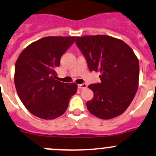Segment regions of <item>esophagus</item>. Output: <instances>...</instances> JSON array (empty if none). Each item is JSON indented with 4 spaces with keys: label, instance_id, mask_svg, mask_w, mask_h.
Returning a JSON list of instances; mask_svg holds the SVG:
<instances>
[{
    "label": "esophagus",
    "instance_id": "esophagus-1",
    "mask_svg": "<svg viewBox=\"0 0 156 156\" xmlns=\"http://www.w3.org/2000/svg\"><path fill=\"white\" fill-rule=\"evenodd\" d=\"M87 87V83H82V84H78V88L79 90H83V89H86Z\"/></svg>",
    "mask_w": 156,
    "mask_h": 156
}]
</instances>
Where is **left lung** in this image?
Wrapping results in <instances>:
<instances>
[{
    "label": "left lung",
    "instance_id": "left-lung-1",
    "mask_svg": "<svg viewBox=\"0 0 156 156\" xmlns=\"http://www.w3.org/2000/svg\"><path fill=\"white\" fill-rule=\"evenodd\" d=\"M90 71L99 72L101 83L89 85L94 97L87 102L90 112L111 119L127 109L138 90L139 63L125 42L108 35L76 37Z\"/></svg>",
    "mask_w": 156,
    "mask_h": 156
}]
</instances>
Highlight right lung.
I'll list each match as a JSON object with an SVG mask.
<instances>
[{"label":"right lung","mask_w":156,"mask_h":156,"mask_svg":"<svg viewBox=\"0 0 156 156\" xmlns=\"http://www.w3.org/2000/svg\"><path fill=\"white\" fill-rule=\"evenodd\" d=\"M75 37H45L30 44L15 63V88L25 107L42 119H54L67 109L77 92L75 83L56 80V68Z\"/></svg>","instance_id":"obj_1"}]
</instances>
